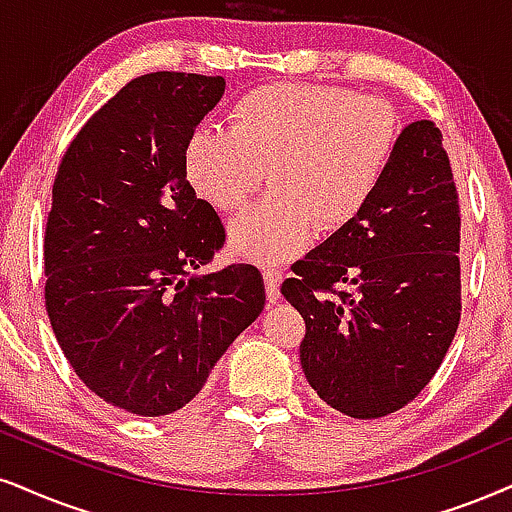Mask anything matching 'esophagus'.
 Wrapping results in <instances>:
<instances>
[{
	"mask_svg": "<svg viewBox=\"0 0 512 512\" xmlns=\"http://www.w3.org/2000/svg\"><path fill=\"white\" fill-rule=\"evenodd\" d=\"M281 281H283V271L274 267V264L264 269V286H267V297L271 302H276L278 297H281Z\"/></svg>",
	"mask_w": 512,
	"mask_h": 512,
	"instance_id": "1",
	"label": "esophagus"
}]
</instances>
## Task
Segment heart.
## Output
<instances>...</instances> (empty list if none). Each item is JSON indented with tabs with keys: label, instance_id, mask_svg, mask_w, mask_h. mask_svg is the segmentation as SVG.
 <instances>
[{
	"label": "heart",
	"instance_id": "obj_1",
	"mask_svg": "<svg viewBox=\"0 0 512 512\" xmlns=\"http://www.w3.org/2000/svg\"><path fill=\"white\" fill-rule=\"evenodd\" d=\"M399 141L390 103L331 84H264L241 96L226 129L200 127L186 141L184 172L198 198L234 212L271 191L231 224L250 260H288L364 215L390 172Z\"/></svg>",
	"mask_w": 512,
	"mask_h": 512
}]
</instances>
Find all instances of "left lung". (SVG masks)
Listing matches in <instances>:
<instances>
[{"instance_id": "left-lung-1", "label": "left lung", "mask_w": 512, "mask_h": 512, "mask_svg": "<svg viewBox=\"0 0 512 512\" xmlns=\"http://www.w3.org/2000/svg\"><path fill=\"white\" fill-rule=\"evenodd\" d=\"M461 205L442 132L416 120L364 215L293 264L302 371L328 406L380 418L416 399L461 321Z\"/></svg>"}]
</instances>
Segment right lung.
<instances>
[{
  "instance_id": "1",
  "label": "right lung",
  "mask_w": 512,
  "mask_h": 512,
  "mask_svg": "<svg viewBox=\"0 0 512 512\" xmlns=\"http://www.w3.org/2000/svg\"><path fill=\"white\" fill-rule=\"evenodd\" d=\"M222 94L219 75L134 77L75 134L51 189V328L77 378L137 416L189 404L264 309L252 264L196 274L226 234L191 189L184 151Z\"/></svg>"
}]
</instances>
